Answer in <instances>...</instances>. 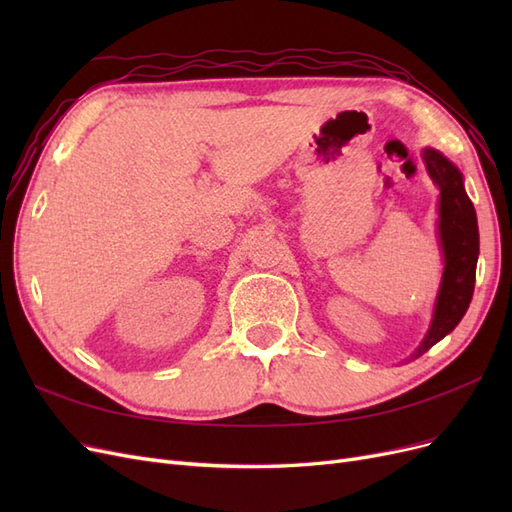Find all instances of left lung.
Masks as SVG:
<instances>
[{
  "instance_id": "8db88e82",
  "label": "left lung",
  "mask_w": 512,
  "mask_h": 512,
  "mask_svg": "<svg viewBox=\"0 0 512 512\" xmlns=\"http://www.w3.org/2000/svg\"><path fill=\"white\" fill-rule=\"evenodd\" d=\"M423 162L431 181L440 188L438 235L444 254V273L429 331L423 344L412 354L414 359L451 333L463 314L468 312L474 294L478 260L476 211L466 194V188H463V175L451 160H446L436 149H425Z\"/></svg>"
}]
</instances>
